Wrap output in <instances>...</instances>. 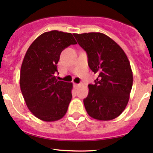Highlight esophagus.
<instances>
[{
    "mask_svg": "<svg viewBox=\"0 0 153 153\" xmlns=\"http://www.w3.org/2000/svg\"><path fill=\"white\" fill-rule=\"evenodd\" d=\"M73 85H74V88H78V87L80 86V84H78V83H74Z\"/></svg>",
    "mask_w": 153,
    "mask_h": 153,
    "instance_id": "esophagus-1",
    "label": "esophagus"
}]
</instances>
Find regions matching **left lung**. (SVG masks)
Returning a JSON list of instances; mask_svg holds the SVG:
<instances>
[{
  "label": "left lung",
  "instance_id": "obj_1",
  "mask_svg": "<svg viewBox=\"0 0 153 153\" xmlns=\"http://www.w3.org/2000/svg\"><path fill=\"white\" fill-rule=\"evenodd\" d=\"M87 53L91 70L98 74L94 84L88 85L83 100L88 115L100 120H110L125 110L133 85L130 62L121 47L101 33H74Z\"/></svg>",
  "mask_w": 153,
  "mask_h": 153
}]
</instances>
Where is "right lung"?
<instances>
[{"label":"right lung","instance_id":"1","mask_svg":"<svg viewBox=\"0 0 153 153\" xmlns=\"http://www.w3.org/2000/svg\"><path fill=\"white\" fill-rule=\"evenodd\" d=\"M77 44L71 33L46 32L33 42L23 59L20 88L30 111L46 122L65 116L72 99L73 83L56 80L61 52Z\"/></svg>","mask_w":153,"mask_h":153}]
</instances>
